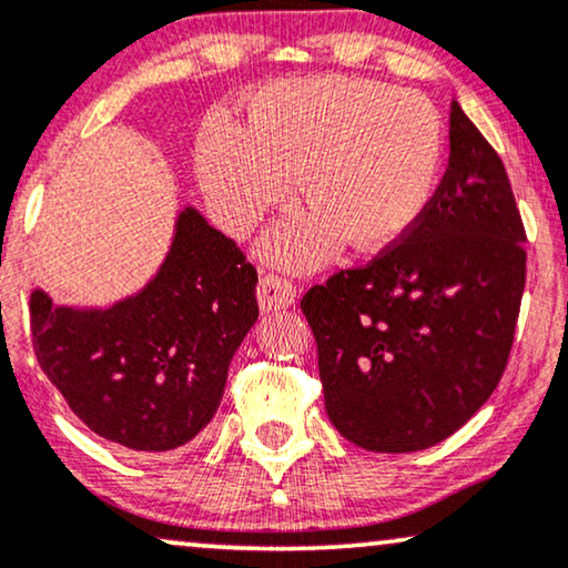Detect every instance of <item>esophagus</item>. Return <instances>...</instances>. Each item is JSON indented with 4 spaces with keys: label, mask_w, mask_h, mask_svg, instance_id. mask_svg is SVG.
<instances>
[{
    "label": "esophagus",
    "mask_w": 568,
    "mask_h": 568,
    "mask_svg": "<svg viewBox=\"0 0 568 568\" xmlns=\"http://www.w3.org/2000/svg\"><path fill=\"white\" fill-rule=\"evenodd\" d=\"M258 307L261 313H276V310H286L294 305V297H297V292H294L292 282H286L282 276H274V274H266L261 276L258 282Z\"/></svg>",
    "instance_id": "obj_1"
}]
</instances>
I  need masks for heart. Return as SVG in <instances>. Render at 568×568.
I'll use <instances>...</instances> for the list:
<instances>
[{
  "mask_svg": "<svg viewBox=\"0 0 568 568\" xmlns=\"http://www.w3.org/2000/svg\"><path fill=\"white\" fill-rule=\"evenodd\" d=\"M445 123L416 90L364 77H305L261 88L245 126L209 119L196 170L209 206L230 235L245 237L290 196L297 178L310 209L263 237L276 266H323L346 243L390 251L418 227L445 168Z\"/></svg>",
  "mask_w": 568,
  "mask_h": 568,
  "instance_id": "heart-1",
  "label": "heart"
}]
</instances>
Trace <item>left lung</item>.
<instances>
[{
	"mask_svg": "<svg viewBox=\"0 0 568 568\" xmlns=\"http://www.w3.org/2000/svg\"><path fill=\"white\" fill-rule=\"evenodd\" d=\"M523 243L504 162L453 100L449 165L418 227L302 297L325 410L348 442L416 453L484 406L515 341Z\"/></svg>",
	"mask_w": 568,
	"mask_h": 568,
	"instance_id": "left-lung-1",
	"label": "left lung"
}]
</instances>
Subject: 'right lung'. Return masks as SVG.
Returning a JSON list of instances; mask_svg holds the SVG:
<instances>
[{"instance_id": "1", "label": "right lung", "mask_w": 568, "mask_h": 568, "mask_svg": "<svg viewBox=\"0 0 568 568\" xmlns=\"http://www.w3.org/2000/svg\"><path fill=\"white\" fill-rule=\"evenodd\" d=\"M255 284L235 240L185 206L158 274L131 297L69 307L30 294L36 359L100 437L168 453L220 408L232 356L258 321Z\"/></svg>"}]
</instances>
